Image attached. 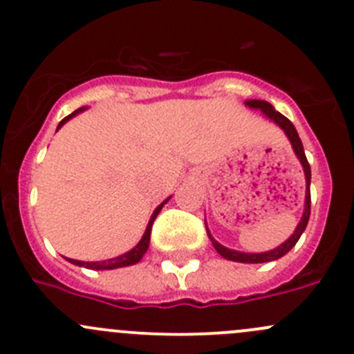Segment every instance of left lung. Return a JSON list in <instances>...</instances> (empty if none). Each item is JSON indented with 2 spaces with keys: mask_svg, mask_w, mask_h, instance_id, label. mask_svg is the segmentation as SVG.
<instances>
[{
  "mask_svg": "<svg viewBox=\"0 0 354 354\" xmlns=\"http://www.w3.org/2000/svg\"><path fill=\"white\" fill-rule=\"evenodd\" d=\"M246 106H250V108H253V109H260L267 118H270L274 123H277L281 128H283L284 133L288 135L289 142H291L292 151H295V154L298 156L299 162H301L303 171H305V180H306L305 212H303L301 221H299V224L296 226L295 233L289 236V240L284 241L283 245L277 246V248L270 250V252H263V253L236 252V250H230V248H226V246L217 243V241L210 236L209 230H207V234H209L214 248H216L217 253H219L221 257H224L226 260H234V262H243V263H262V262H270V260H277V259H281V257L286 255L289 250L298 243L299 236H301L303 231H305L306 224H308V219H310V207H312V200H310V180H312V173H310V164H308V160H306L305 151H303V144H301V140H299L298 131H296L295 124H292L291 121L284 116V114H281L279 111L274 109L267 101H257V99H252V101H246ZM205 227H207V224H205Z\"/></svg>",
  "mask_w": 354,
  "mask_h": 354,
  "instance_id": "obj_1",
  "label": "left lung"
}]
</instances>
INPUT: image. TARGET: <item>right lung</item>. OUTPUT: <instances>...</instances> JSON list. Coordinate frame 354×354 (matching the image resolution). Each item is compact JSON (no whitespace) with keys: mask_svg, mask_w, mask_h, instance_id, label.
<instances>
[{"mask_svg":"<svg viewBox=\"0 0 354 354\" xmlns=\"http://www.w3.org/2000/svg\"><path fill=\"white\" fill-rule=\"evenodd\" d=\"M80 111H84V108H80V109L73 111V113H71V114H68L66 118H63V120L59 121V124H58V130H59V128L63 127V124L66 123L68 120H70V118H73L75 114H78V113H80ZM167 200H169V198H166V200H164V202L160 203V205L157 207V209L154 210V214H152L151 221H149V224H147V230H145L144 236H142V240L138 241V245L135 246V248H131L130 252L123 253V255L116 257V259L101 260V262H80V260H73V259H66V260H68V262L75 263V266L87 267V269H94V270H109V269H118V267H127V266H133V263L140 262V259H142V257H144V253L147 252V248H149V243H151V231H152V224H154V221H156L157 214L160 212V209H162V205H164V203L167 202Z\"/></svg>","mask_w":354,"mask_h":354,"instance_id":"1","label":"right lung"}]
</instances>
